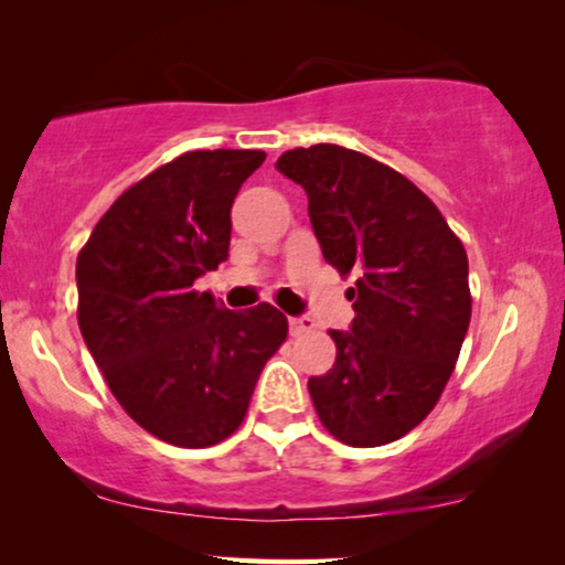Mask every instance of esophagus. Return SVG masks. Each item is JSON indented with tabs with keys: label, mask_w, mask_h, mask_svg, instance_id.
Segmentation results:
<instances>
[{
	"label": "esophagus",
	"mask_w": 565,
	"mask_h": 565,
	"mask_svg": "<svg viewBox=\"0 0 565 565\" xmlns=\"http://www.w3.org/2000/svg\"><path fill=\"white\" fill-rule=\"evenodd\" d=\"M288 323H290V334H292V337L308 334V331H313V327H316L311 316H290Z\"/></svg>",
	"instance_id": "esophagus-1"
}]
</instances>
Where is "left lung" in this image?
Instances as JSON below:
<instances>
[{
    "label": "left lung",
    "instance_id": "1",
    "mask_svg": "<svg viewBox=\"0 0 565 565\" xmlns=\"http://www.w3.org/2000/svg\"><path fill=\"white\" fill-rule=\"evenodd\" d=\"M306 190L323 259L352 275L350 331L334 367L308 381L339 443L377 447L412 431L443 396L470 323L468 257L437 205L396 169L334 143L285 151Z\"/></svg>",
    "mask_w": 565,
    "mask_h": 565
}]
</instances>
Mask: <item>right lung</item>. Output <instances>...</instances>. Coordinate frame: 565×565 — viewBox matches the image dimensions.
<instances>
[{
	"label": "right lung",
	"mask_w": 565,
	"mask_h": 565,
	"mask_svg": "<svg viewBox=\"0 0 565 565\" xmlns=\"http://www.w3.org/2000/svg\"><path fill=\"white\" fill-rule=\"evenodd\" d=\"M265 151H190L122 192L76 259L79 329L113 396L177 447L234 435L288 319L195 280L228 259L231 205Z\"/></svg>",
	"instance_id": "obj_1"
}]
</instances>
